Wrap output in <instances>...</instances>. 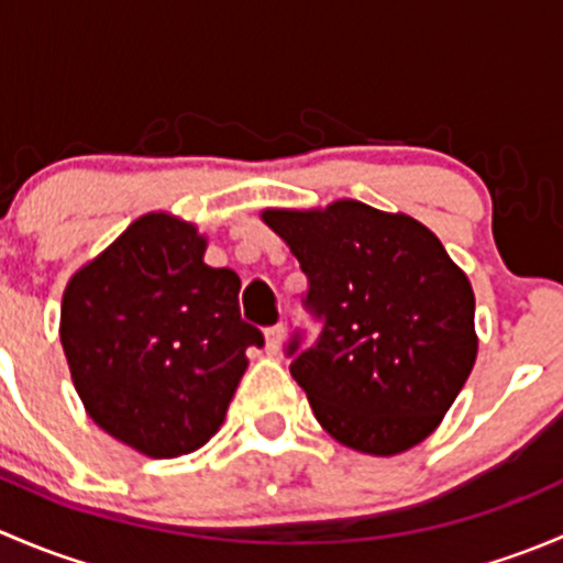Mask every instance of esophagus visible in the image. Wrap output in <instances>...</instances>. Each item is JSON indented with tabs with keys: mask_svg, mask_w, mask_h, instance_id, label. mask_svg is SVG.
Listing matches in <instances>:
<instances>
[{
	"mask_svg": "<svg viewBox=\"0 0 563 563\" xmlns=\"http://www.w3.org/2000/svg\"><path fill=\"white\" fill-rule=\"evenodd\" d=\"M283 338H286V329H283V323H275V327H269L264 332V340H266V354H277L283 345Z\"/></svg>",
	"mask_w": 563,
	"mask_h": 563,
	"instance_id": "esophagus-1",
	"label": "esophagus"
}]
</instances>
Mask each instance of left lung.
Instances as JSON below:
<instances>
[{"mask_svg": "<svg viewBox=\"0 0 563 563\" xmlns=\"http://www.w3.org/2000/svg\"><path fill=\"white\" fill-rule=\"evenodd\" d=\"M261 220L308 275L323 321L313 349L288 343L291 376L321 428L365 455L428 439L476 362L474 288L439 236L402 212L340 198L264 209Z\"/></svg>", "mask_w": 563, "mask_h": 563, "instance_id": "8db88e82", "label": "left lung"}]
</instances>
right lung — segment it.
<instances>
[{"mask_svg":"<svg viewBox=\"0 0 563 563\" xmlns=\"http://www.w3.org/2000/svg\"><path fill=\"white\" fill-rule=\"evenodd\" d=\"M207 236L150 212L70 277L59 338L73 384L108 435L179 457L223 424L264 334L242 321L240 275L203 264Z\"/></svg>","mask_w":563,"mask_h":563,"instance_id":"1","label":"right lung"}]
</instances>
